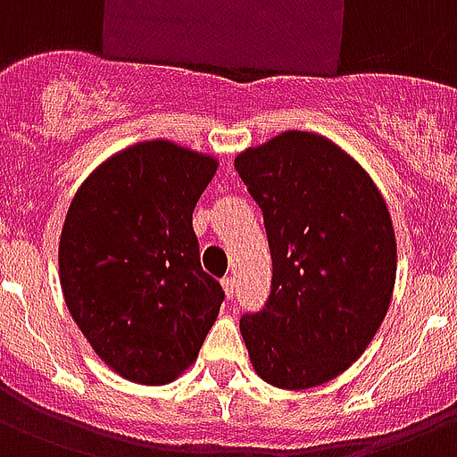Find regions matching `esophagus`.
<instances>
[{
  "mask_svg": "<svg viewBox=\"0 0 457 457\" xmlns=\"http://www.w3.org/2000/svg\"><path fill=\"white\" fill-rule=\"evenodd\" d=\"M221 287H224V295L228 299L233 297V292H236V280L233 278H228V276H226V278H221Z\"/></svg>",
  "mask_w": 457,
  "mask_h": 457,
  "instance_id": "obj_1",
  "label": "esophagus"
}]
</instances>
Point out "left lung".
Masks as SVG:
<instances>
[{
    "label": "left lung",
    "mask_w": 457,
    "mask_h": 457,
    "mask_svg": "<svg viewBox=\"0 0 457 457\" xmlns=\"http://www.w3.org/2000/svg\"><path fill=\"white\" fill-rule=\"evenodd\" d=\"M264 214L271 295L240 332L252 368L278 389L337 378L373 342L392 302L396 238L386 203L356 160L290 129L236 158Z\"/></svg>",
    "instance_id": "1"
}]
</instances>
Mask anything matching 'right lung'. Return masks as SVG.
<instances>
[{"instance_id": "obj_1", "label": "right lung", "mask_w": 457, "mask_h": 457, "mask_svg": "<svg viewBox=\"0 0 457 457\" xmlns=\"http://www.w3.org/2000/svg\"><path fill=\"white\" fill-rule=\"evenodd\" d=\"M217 167L165 138L141 141L91 171L65 214L58 273L68 312L98 359L137 385L188 370L224 302L193 231Z\"/></svg>"}]
</instances>
